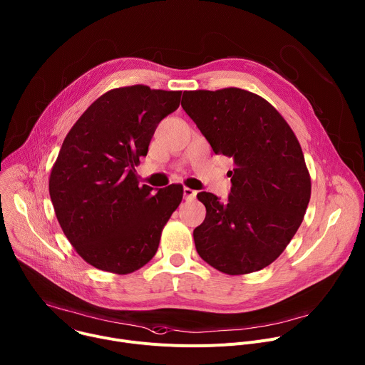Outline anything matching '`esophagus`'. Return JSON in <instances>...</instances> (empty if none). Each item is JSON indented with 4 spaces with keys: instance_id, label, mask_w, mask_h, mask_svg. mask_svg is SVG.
Returning <instances> with one entry per match:
<instances>
[{
    "instance_id": "1",
    "label": "esophagus",
    "mask_w": 365,
    "mask_h": 365,
    "mask_svg": "<svg viewBox=\"0 0 365 365\" xmlns=\"http://www.w3.org/2000/svg\"><path fill=\"white\" fill-rule=\"evenodd\" d=\"M183 197L186 200H193L196 197V190H193L190 187H183Z\"/></svg>"
}]
</instances>
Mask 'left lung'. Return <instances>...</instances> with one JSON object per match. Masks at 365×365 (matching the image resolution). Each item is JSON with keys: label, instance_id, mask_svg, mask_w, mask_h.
<instances>
[{"label": "left lung", "instance_id": "8db88e82", "mask_svg": "<svg viewBox=\"0 0 365 365\" xmlns=\"http://www.w3.org/2000/svg\"><path fill=\"white\" fill-rule=\"evenodd\" d=\"M182 107L213 152L235 163L225 203L197 193L206 207L193 230L199 257L227 275L264 269L285 251L311 197L297 136L272 104L242 88L185 91Z\"/></svg>", "mask_w": 365, "mask_h": 365}]
</instances>
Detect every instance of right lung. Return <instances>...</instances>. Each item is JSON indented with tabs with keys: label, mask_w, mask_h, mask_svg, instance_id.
<instances>
[{
	"label": "right lung",
	"mask_w": 365,
	"mask_h": 365,
	"mask_svg": "<svg viewBox=\"0 0 365 365\" xmlns=\"http://www.w3.org/2000/svg\"><path fill=\"white\" fill-rule=\"evenodd\" d=\"M182 91L138 84L100 96L67 133L48 189L57 220L76 252L118 275L145 267L183 197L182 185H139L135 166L148 155L160 120Z\"/></svg>",
	"instance_id": "1"
}]
</instances>
